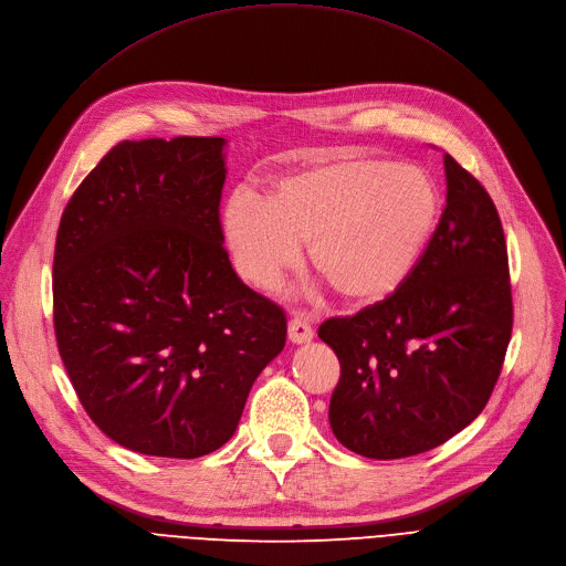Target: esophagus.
<instances>
[{
    "label": "esophagus",
    "instance_id": "34e87169",
    "mask_svg": "<svg viewBox=\"0 0 566 566\" xmlns=\"http://www.w3.org/2000/svg\"><path fill=\"white\" fill-rule=\"evenodd\" d=\"M287 334L292 343H306L313 338V327H311V319L306 315L294 313L290 317V325H287Z\"/></svg>",
    "mask_w": 566,
    "mask_h": 566
}]
</instances>
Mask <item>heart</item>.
<instances>
[{"mask_svg": "<svg viewBox=\"0 0 566 566\" xmlns=\"http://www.w3.org/2000/svg\"><path fill=\"white\" fill-rule=\"evenodd\" d=\"M440 211L438 188L421 168L373 156H336L283 177L272 200L237 191L223 209V234L241 279L274 290L311 262L338 297L373 304L389 297L421 260Z\"/></svg>", "mask_w": 566, "mask_h": 566, "instance_id": "obj_1", "label": "heart"}]
</instances>
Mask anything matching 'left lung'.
Segmentation results:
<instances>
[{
    "instance_id": "8db88e82",
    "label": "left lung",
    "mask_w": 566,
    "mask_h": 566,
    "mask_svg": "<svg viewBox=\"0 0 566 566\" xmlns=\"http://www.w3.org/2000/svg\"><path fill=\"white\" fill-rule=\"evenodd\" d=\"M444 172L447 207L408 281L317 329L340 361L332 430L366 459H406L461 433L504 364L514 327L504 230L486 188L449 154Z\"/></svg>"
}]
</instances>
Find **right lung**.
<instances>
[{"label":"right lung","mask_w":566,"mask_h":566,"mask_svg":"<svg viewBox=\"0 0 566 566\" xmlns=\"http://www.w3.org/2000/svg\"><path fill=\"white\" fill-rule=\"evenodd\" d=\"M223 138L124 140L71 196L52 319L71 385L117 444L200 459L237 430L285 345L281 306L223 249Z\"/></svg>","instance_id":"right-lung-1"}]
</instances>
